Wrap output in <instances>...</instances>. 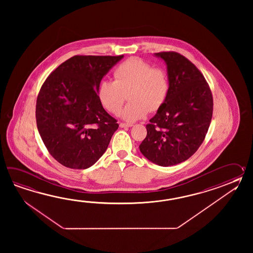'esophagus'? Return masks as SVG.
I'll return each instance as SVG.
<instances>
[{"label":"esophagus","instance_id":"esophagus-1","mask_svg":"<svg viewBox=\"0 0 253 253\" xmlns=\"http://www.w3.org/2000/svg\"><path fill=\"white\" fill-rule=\"evenodd\" d=\"M132 126H133V124H127V123H120L119 124L120 127H130Z\"/></svg>","mask_w":253,"mask_h":253}]
</instances>
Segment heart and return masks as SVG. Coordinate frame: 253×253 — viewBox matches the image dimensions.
I'll list each match as a JSON object with an SVG mask.
<instances>
[{
    "label": "heart",
    "mask_w": 253,
    "mask_h": 253,
    "mask_svg": "<svg viewBox=\"0 0 253 253\" xmlns=\"http://www.w3.org/2000/svg\"><path fill=\"white\" fill-rule=\"evenodd\" d=\"M115 81L104 80L97 88V96L108 112L117 115L126 99L129 102L122 111L128 121L143 119L148 111L158 110L167 100L170 81L167 71L137 57L125 60L114 71Z\"/></svg>",
    "instance_id": "b5f03b06"
}]
</instances>
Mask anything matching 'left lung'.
Segmentation results:
<instances>
[{"instance_id":"1","label":"left lung","mask_w":253,"mask_h":253,"mask_svg":"<svg viewBox=\"0 0 253 253\" xmlns=\"http://www.w3.org/2000/svg\"><path fill=\"white\" fill-rule=\"evenodd\" d=\"M166 61L170 81L167 100L146 125L141 153L156 165L170 167L187 160L203 144L210 126L213 100L204 75L175 51L156 53Z\"/></svg>"}]
</instances>
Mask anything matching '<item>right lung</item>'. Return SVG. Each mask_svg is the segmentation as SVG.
Instances as JSON below:
<instances>
[{
	"instance_id": "right-lung-1",
	"label": "right lung",
	"mask_w": 253,
	"mask_h": 253,
	"mask_svg": "<svg viewBox=\"0 0 253 253\" xmlns=\"http://www.w3.org/2000/svg\"><path fill=\"white\" fill-rule=\"evenodd\" d=\"M124 55H76L52 71L40 89L36 122L56 161L71 169L93 166L108 148L117 119L104 109L97 88Z\"/></svg>"
}]
</instances>
